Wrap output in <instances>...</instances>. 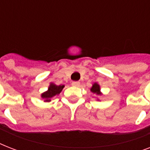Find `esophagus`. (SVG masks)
<instances>
[{"label":"esophagus","instance_id":"1","mask_svg":"<svg viewBox=\"0 0 150 150\" xmlns=\"http://www.w3.org/2000/svg\"><path fill=\"white\" fill-rule=\"evenodd\" d=\"M71 85H72L73 86H79L80 82H73L72 83H71Z\"/></svg>","mask_w":150,"mask_h":150}]
</instances>
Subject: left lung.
Segmentation results:
<instances>
[{
  "instance_id": "1",
  "label": "left lung",
  "mask_w": 150,
  "mask_h": 150,
  "mask_svg": "<svg viewBox=\"0 0 150 150\" xmlns=\"http://www.w3.org/2000/svg\"><path fill=\"white\" fill-rule=\"evenodd\" d=\"M90 90H91L93 93H96L97 95H100V86H99L97 83H94V84L93 85V87H92Z\"/></svg>"
}]
</instances>
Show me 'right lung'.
I'll list each match as a JSON object with an SVG mask.
<instances>
[{"mask_svg":"<svg viewBox=\"0 0 150 150\" xmlns=\"http://www.w3.org/2000/svg\"><path fill=\"white\" fill-rule=\"evenodd\" d=\"M64 87V86H56L54 84H50V86L48 88V90L42 94V98L44 99L45 102H50V99L53 98L54 96L58 95L62 89Z\"/></svg>","mask_w":150,"mask_h":150,"instance_id":"right-lung-1","label":"right lung"}]
</instances>
